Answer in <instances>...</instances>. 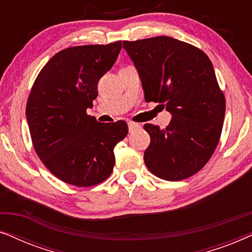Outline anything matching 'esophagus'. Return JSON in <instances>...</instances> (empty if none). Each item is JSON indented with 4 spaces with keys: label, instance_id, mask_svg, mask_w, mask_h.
Masks as SVG:
<instances>
[{
    "label": "esophagus",
    "instance_id": "obj_1",
    "mask_svg": "<svg viewBox=\"0 0 252 252\" xmlns=\"http://www.w3.org/2000/svg\"><path fill=\"white\" fill-rule=\"evenodd\" d=\"M139 128H141V125H140V124L132 123V122H129V123H128V129H129V132H133V130L139 129Z\"/></svg>",
    "mask_w": 252,
    "mask_h": 252
}]
</instances>
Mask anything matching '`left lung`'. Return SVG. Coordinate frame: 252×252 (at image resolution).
Returning a JSON list of instances; mask_svg holds the SVG:
<instances>
[{"instance_id":"obj_1","label":"left lung","mask_w":252,"mask_h":252,"mask_svg":"<svg viewBox=\"0 0 252 252\" xmlns=\"http://www.w3.org/2000/svg\"><path fill=\"white\" fill-rule=\"evenodd\" d=\"M123 47L139 72L146 101L161 103L172 115L166 128L144 125L150 135L144 163L164 180L191 177L215 153L225 118V96L211 61L170 36L124 41Z\"/></svg>"}]
</instances>
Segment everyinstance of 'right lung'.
Instances as JSON below:
<instances>
[{
  "label": "right lung",
  "mask_w": 252,
  "mask_h": 252,
  "mask_svg": "<svg viewBox=\"0 0 252 252\" xmlns=\"http://www.w3.org/2000/svg\"><path fill=\"white\" fill-rule=\"evenodd\" d=\"M122 41L60 51L37 75L26 104L33 147L46 167L66 184L91 187L110 177L113 149L128 133L124 120L103 124L87 115L98 80L113 66Z\"/></svg>",
  "instance_id": "1"
}]
</instances>
